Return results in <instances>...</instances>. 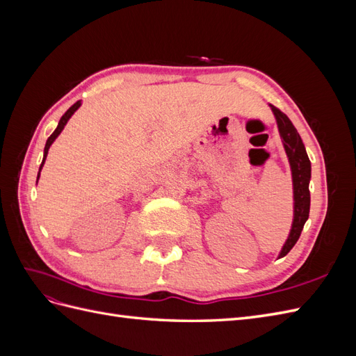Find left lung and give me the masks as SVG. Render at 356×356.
Masks as SVG:
<instances>
[{"instance_id":"8db88e82","label":"left lung","mask_w":356,"mask_h":356,"mask_svg":"<svg viewBox=\"0 0 356 356\" xmlns=\"http://www.w3.org/2000/svg\"><path fill=\"white\" fill-rule=\"evenodd\" d=\"M270 108L276 118L279 135H281L282 144L285 148V153L289 161L291 168V177H293V195H294V217L293 224H291V230L288 238L282 246L281 252L277 258L285 257L293 246L297 243L301 230L305 227V222L309 218L310 211V191H309V182L312 175V166L310 160L306 153V148L303 141L297 132L294 124L291 123L289 118L272 104Z\"/></svg>"}]
</instances>
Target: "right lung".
<instances>
[{
	"mask_svg": "<svg viewBox=\"0 0 356 356\" xmlns=\"http://www.w3.org/2000/svg\"><path fill=\"white\" fill-rule=\"evenodd\" d=\"M80 105H81V101H77V102H75V104L71 106V108L60 117V120H59V123H58V127L55 129V132H53V134L49 136L47 143H46V147H44V156H42V161H41L40 170H38V175H37V182H38V178H40V172H41L42 166H44V161H46V157H47V153H49V148H50V145H51L53 143H55V139L60 135V132L63 131V127H65V124L68 123V120L71 118V115L80 108Z\"/></svg>",
	"mask_w": 356,
	"mask_h": 356,
	"instance_id": "right-lung-1",
	"label": "right lung"
}]
</instances>
